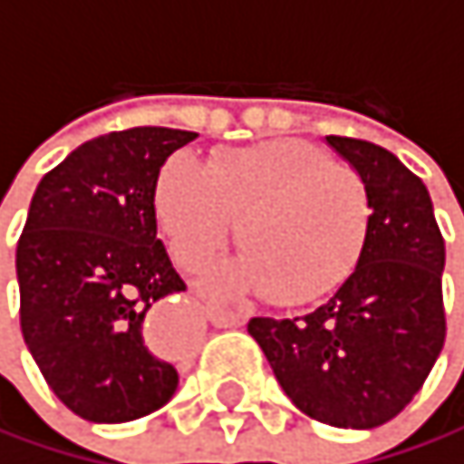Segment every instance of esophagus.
Returning <instances> with one entry per match:
<instances>
[{
    "label": "esophagus",
    "mask_w": 464,
    "mask_h": 464,
    "mask_svg": "<svg viewBox=\"0 0 464 464\" xmlns=\"http://www.w3.org/2000/svg\"><path fill=\"white\" fill-rule=\"evenodd\" d=\"M206 314H208V319H211L217 327H242V324L247 322V314H245V311H225V308L208 305Z\"/></svg>",
    "instance_id": "obj_1"
}]
</instances>
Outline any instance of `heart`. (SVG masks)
Instances as JSON below:
<instances>
[{"label":"heart","mask_w":464,"mask_h":464,"mask_svg":"<svg viewBox=\"0 0 464 464\" xmlns=\"http://www.w3.org/2000/svg\"><path fill=\"white\" fill-rule=\"evenodd\" d=\"M153 211L173 258L195 272L237 225L245 250L211 275L222 294L269 291L294 305L338 285L366 247L372 198L362 176L305 140L230 148L200 164L173 156L159 170Z\"/></svg>","instance_id":"obj_1"}]
</instances>
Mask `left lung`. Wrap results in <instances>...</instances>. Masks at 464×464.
I'll return each instance as SVG.
<instances>
[{
  "mask_svg": "<svg viewBox=\"0 0 464 464\" xmlns=\"http://www.w3.org/2000/svg\"><path fill=\"white\" fill-rule=\"evenodd\" d=\"M327 142L362 176L372 225L354 272L327 303L294 319H250L285 396L308 418L374 429L426 382L446 341V242L423 181L369 140Z\"/></svg>",
  "mask_w": 464,
  "mask_h": 464,
  "instance_id": "obj_1",
  "label": "left lung"
}]
</instances>
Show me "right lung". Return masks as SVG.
Returning a JSON list of instances; mask_svg holds the SVG:
<instances>
[{"instance_id": "add662e5", "label": "right lung", "mask_w": 464, "mask_h": 464, "mask_svg": "<svg viewBox=\"0 0 464 464\" xmlns=\"http://www.w3.org/2000/svg\"><path fill=\"white\" fill-rule=\"evenodd\" d=\"M195 131L134 126L71 150L29 203L15 247L21 333L54 396L92 423L164 407L179 372L150 352L145 314L187 291L156 239L161 164Z\"/></svg>"}]
</instances>
